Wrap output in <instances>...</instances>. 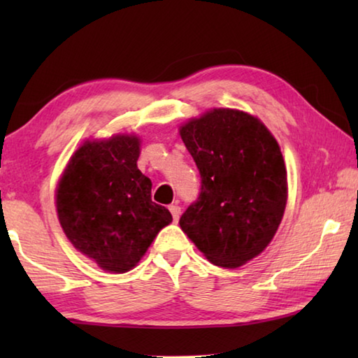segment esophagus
<instances>
[{"label":"esophagus","mask_w":358,"mask_h":358,"mask_svg":"<svg viewBox=\"0 0 358 358\" xmlns=\"http://www.w3.org/2000/svg\"><path fill=\"white\" fill-rule=\"evenodd\" d=\"M169 210H171V213H172V216H173V221L177 222L178 220H180V215H181V208L178 207L177 203L175 205H171V207H169Z\"/></svg>","instance_id":"1"}]
</instances>
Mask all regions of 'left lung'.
Listing matches in <instances>:
<instances>
[{"label": "left lung", "mask_w": 358, "mask_h": 358, "mask_svg": "<svg viewBox=\"0 0 358 358\" xmlns=\"http://www.w3.org/2000/svg\"><path fill=\"white\" fill-rule=\"evenodd\" d=\"M180 136L202 178L180 227L211 264L237 268L268 246L286 210L280 145L262 121L235 108L192 118Z\"/></svg>", "instance_id": "obj_1"}]
</instances>
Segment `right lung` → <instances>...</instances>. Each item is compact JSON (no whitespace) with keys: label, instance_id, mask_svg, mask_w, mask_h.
Here are the masks:
<instances>
[{"label":"right lung","instance_id":"right-lung-1","mask_svg":"<svg viewBox=\"0 0 358 358\" xmlns=\"http://www.w3.org/2000/svg\"><path fill=\"white\" fill-rule=\"evenodd\" d=\"M138 155L141 138L132 134L87 141L57 186L66 237L110 273L134 268L159 230L172 222L171 211L151 201V180L137 169Z\"/></svg>","mask_w":358,"mask_h":358}]
</instances>
